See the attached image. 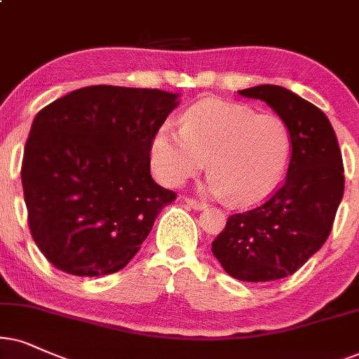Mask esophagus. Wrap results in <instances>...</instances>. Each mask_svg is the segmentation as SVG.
<instances>
[{
	"mask_svg": "<svg viewBox=\"0 0 359 359\" xmlns=\"http://www.w3.org/2000/svg\"><path fill=\"white\" fill-rule=\"evenodd\" d=\"M184 201L187 202L190 207L195 208V210H203V208H207V203H205V202H202V201H195V198H192V197H185Z\"/></svg>",
	"mask_w": 359,
	"mask_h": 359,
	"instance_id": "obj_1",
	"label": "esophagus"
}]
</instances>
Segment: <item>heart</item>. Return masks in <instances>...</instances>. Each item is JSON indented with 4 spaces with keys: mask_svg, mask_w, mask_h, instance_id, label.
Masks as SVG:
<instances>
[{
    "mask_svg": "<svg viewBox=\"0 0 359 359\" xmlns=\"http://www.w3.org/2000/svg\"><path fill=\"white\" fill-rule=\"evenodd\" d=\"M290 147V130L278 116L208 101L190 107L182 127L164 122L152 140L151 157L158 179L172 187L197 175L208 161V192L243 205L275 189Z\"/></svg>",
    "mask_w": 359,
    "mask_h": 359,
    "instance_id": "heart-1",
    "label": "heart"
}]
</instances>
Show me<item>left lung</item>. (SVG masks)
Wrapping results in <instances>:
<instances>
[{
    "label": "left lung",
    "mask_w": 359,
    "mask_h": 359,
    "mask_svg": "<svg viewBox=\"0 0 359 359\" xmlns=\"http://www.w3.org/2000/svg\"><path fill=\"white\" fill-rule=\"evenodd\" d=\"M238 94L265 101L287 124L292 158L280 189L229 217L212 253L237 280H280L302 269L333 229L344 190L341 151L325 112L292 90L262 84Z\"/></svg>",
    "instance_id": "8db88e82"
}]
</instances>
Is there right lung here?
Listing matches in <instances>:
<instances>
[{
  "mask_svg": "<svg viewBox=\"0 0 359 359\" xmlns=\"http://www.w3.org/2000/svg\"><path fill=\"white\" fill-rule=\"evenodd\" d=\"M161 89L89 86L36 114L21 165L33 240L76 276L124 269L177 194L154 182L151 149L177 107Z\"/></svg>",
  "mask_w": 359,
  "mask_h": 359,
  "instance_id": "right-lung-1",
  "label": "right lung"
}]
</instances>
